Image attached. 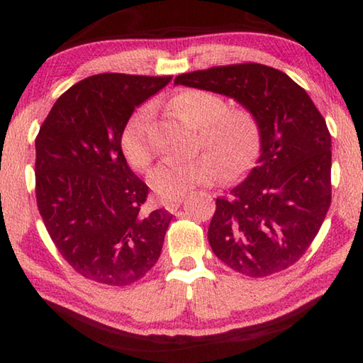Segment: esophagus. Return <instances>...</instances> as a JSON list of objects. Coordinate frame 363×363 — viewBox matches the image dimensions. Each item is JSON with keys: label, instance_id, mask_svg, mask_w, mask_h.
<instances>
[{"label": "esophagus", "instance_id": "1", "mask_svg": "<svg viewBox=\"0 0 363 363\" xmlns=\"http://www.w3.org/2000/svg\"><path fill=\"white\" fill-rule=\"evenodd\" d=\"M181 203H182V198H176V199H168V201H164V206L168 212L173 213L177 211V207L181 206Z\"/></svg>", "mask_w": 363, "mask_h": 363}]
</instances>
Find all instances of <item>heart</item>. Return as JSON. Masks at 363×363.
Wrapping results in <instances>:
<instances>
[{
  "instance_id": "b5f03b06",
  "label": "heart",
  "mask_w": 363,
  "mask_h": 363,
  "mask_svg": "<svg viewBox=\"0 0 363 363\" xmlns=\"http://www.w3.org/2000/svg\"><path fill=\"white\" fill-rule=\"evenodd\" d=\"M169 109L189 125L199 128L198 148L206 154L190 160H168L152 169L150 187L162 199H176L198 186H209L221 174L237 177L248 169L260 146L256 117L245 107H228L226 99L203 89H186L169 99ZM152 111L134 112L121 133V150L135 169L150 167L154 151L150 137Z\"/></svg>"
}]
</instances>
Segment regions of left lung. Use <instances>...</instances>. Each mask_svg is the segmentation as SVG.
Here are the masks:
<instances>
[{
  "label": "left lung",
  "mask_w": 363,
  "mask_h": 363,
  "mask_svg": "<svg viewBox=\"0 0 363 363\" xmlns=\"http://www.w3.org/2000/svg\"><path fill=\"white\" fill-rule=\"evenodd\" d=\"M176 86L233 98L260 129L257 165L217 198L209 233L215 256L234 272L265 277L309 248L330 206V134L307 91L262 64L179 74Z\"/></svg>",
  "instance_id": "left-lung-1"
}]
</instances>
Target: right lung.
Segmentation results:
<instances>
[{"label": "right lung", "instance_id": "obj_1", "mask_svg": "<svg viewBox=\"0 0 363 363\" xmlns=\"http://www.w3.org/2000/svg\"><path fill=\"white\" fill-rule=\"evenodd\" d=\"M172 76L101 73L59 96L35 138V196L46 230L74 272L129 285L156 264L173 215L142 213L148 186L129 168L121 133Z\"/></svg>", "mask_w": 363, "mask_h": 363}]
</instances>
